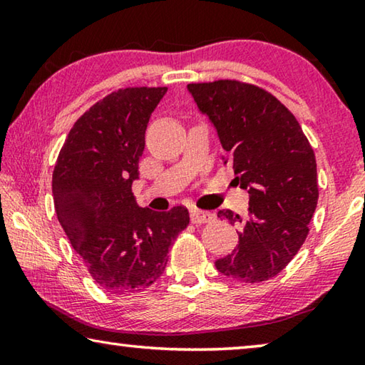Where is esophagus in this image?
Instances as JSON below:
<instances>
[{
    "mask_svg": "<svg viewBox=\"0 0 365 365\" xmlns=\"http://www.w3.org/2000/svg\"><path fill=\"white\" fill-rule=\"evenodd\" d=\"M190 217L193 224H206V222L214 220V215L211 212H205L200 211V209H191Z\"/></svg>",
    "mask_w": 365,
    "mask_h": 365,
    "instance_id": "esophagus-1",
    "label": "esophagus"
}]
</instances>
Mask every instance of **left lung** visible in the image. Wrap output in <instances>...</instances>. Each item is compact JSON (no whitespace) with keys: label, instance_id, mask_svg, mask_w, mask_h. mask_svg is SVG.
Masks as SVG:
<instances>
[{"label":"left lung","instance_id":"obj_1","mask_svg":"<svg viewBox=\"0 0 365 365\" xmlns=\"http://www.w3.org/2000/svg\"><path fill=\"white\" fill-rule=\"evenodd\" d=\"M188 91L214 123L235 182L250 193L245 215L217 212L240 228L238 246L215 267L243 283L269 280L306 242L319 200L316 154L296 117L261 86L214 80Z\"/></svg>","mask_w":365,"mask_h":365}]
</instances>
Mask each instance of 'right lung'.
Returning a JSON list of instances; mask_svg holds the SVG:
<instances>
[{"label": "right lung", "mask_w": 365, "mask_h": 365, "mask_svg": "<svg viewBox=\"0 0 365 365\" xmlns=\"http://www.w3.org/2000/svg\"><path fill=\"white\" fill-rule=\"evenodd\" d=\"M165 86H128L95 103L73 123L53 170L58 220L104 292L151 287L190 224L188 209L154 212L132 193L145 132Z\"/></svg>", "instance_id": "right-lung-1"}]
</instances>
